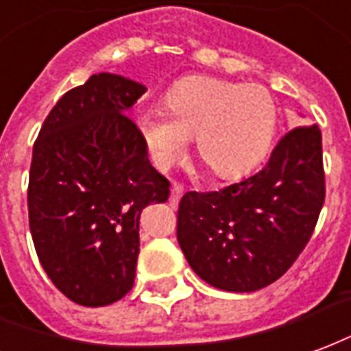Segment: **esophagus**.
Listing matches in <instances>:
<instances>
[{
  "instance_id": "34e87169",
  "label": "esophagus",
  "mask_w": 351,
  "mask_h": 351,
  "mask_svg": "<svg viewBox=\"0 0 351 351\" xmlns=\"http://www.w3.org/2000/svg\"><path fill=\"white\" fill-rule=\"evenodd\" d=\"M183 196V186L178 185V183H173L172 185V194H170V206L178 207L179 198Z\"/></svg>"
}]
</instances>
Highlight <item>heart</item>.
<instances>
[{
    "label": "heart",
    "instance_id": "1",
    "mask_svg": "<svg viewBox=\"0 0 351 351\" xmlns=\"http://www.w3.org/2000/svg\"><path fill=\"white\" fill-rule=\"evenodd\" d=\"M155 165L165 168L194 138L207 168L230 179L250 172L275 138L278 106L263 86H243L211 76H186L165 95V112L147 110L136 119Z\"/></svg>",
    "mask_w": 351,
    "mask_h": 351
}]
</instances>
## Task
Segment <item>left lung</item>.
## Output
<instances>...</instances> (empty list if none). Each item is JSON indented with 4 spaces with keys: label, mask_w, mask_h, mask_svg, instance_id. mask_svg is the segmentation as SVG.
I'll use <instances>...</instances> for the list:
<instances>
[{
    "label": "left lung",
    "mask_w": 351,
    "mask_h": 351,
    "mask_svg": "<svg viewBox=\"0 0 351 351\" xmlns=\"http://www.w3.org/2000/svg\"><path fill=\"white\" fill-rule=\"evenodd\" d=\"M326 200L318 125L286 132L260 172L179 202L178 241L194 273L219 290L256 291L290 269Z\"/></svg>",
    "instance_id": "left-lung-1"
}]
</instances>
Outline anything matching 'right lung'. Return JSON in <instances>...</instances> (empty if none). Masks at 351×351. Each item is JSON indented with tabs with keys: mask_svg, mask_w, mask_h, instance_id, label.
Returning a JSON list of instances; mask_svg holds the SVG:
<instances>
[{
	"mask_svg": "<svg viewBox=\"0 0 351 351\" xmlns=\"http://www.w3.org/2000/svg\"><path fill=\"white\" fill-rule=\"evenodd\" d=\"M147 89L99 73L56 102L33 145L27 209L53 286L82 306L127 295L140 252V213L170 196L129 117Z\"/></svg>",
	"mask_w": 351,
	"mask_h": 351,
	"instance_id": "add662e5",
	"label": "right lung"
}]
</instances>
